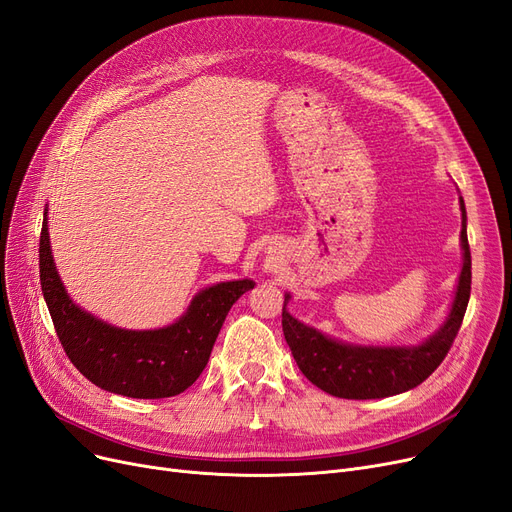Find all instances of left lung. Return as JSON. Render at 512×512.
Returning <instances> with one entry per match:
<instances>
[{"label":"left lung","instance_id":"1","mask_svg":"<svg viewBox=\"0 0 512 512\" xmlns=\"http://www.w3.org/2000/svg\"><path fill=\"white\" fill-rule=\"evenodd\" d=\"M462 270L448 318L418 345H355L328 337L288 314L284 295L282 330L299 370L318 389L343 399H381L418 387L446 358L471 297V251L466 238V209L460 196Z\"/></svg>","mask_w":512,"mask_h":512}]
</instances>
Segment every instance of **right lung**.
<instances>
[{
    "label": "right lung",
    "mask_w": 512,
    "mask_h": 512,
    "mask_svg": "<svg viewBox=\"0 0 512 512\" xmlns=\"http://www.w3.org/2000/svg\"><path fill=\"white\" fill-rule=\"evenodd\" d=\"M39 280L56 335L75 368L96 387L136 399H161L186 391L205 370L230 307L253 280L217 282L194 295L173 324L152 330L119 328L81 309L56 270L48 209L39 238Z\"/></svg>",
    "instance_id": "right-lung-1"
}]
</instances>
